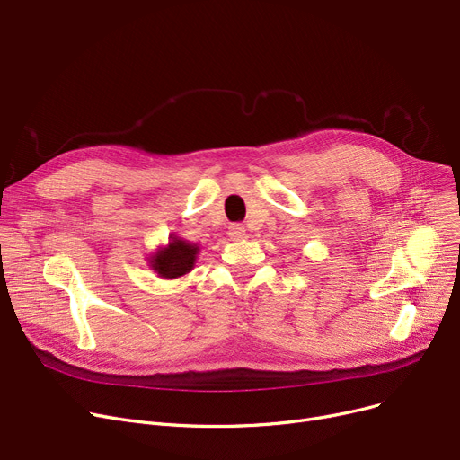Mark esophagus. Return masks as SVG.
Instances as JSON below:
<instances>
[{"label":"esophagus","mask_w":460,"mask_h":460,"mask_svg":"<svg viewBox=\"0 0 460 460\" xmlns=\"http://www.w3.org/2000/svg\"><path fill=\"white\" fill-rule=\"evenodd\" d=\"M229 236H231L233 240L244 238V236H246V227H244L243 224H231V226H229Z\"/></svg>","instance_id":"esophagus-1"}]
</instances>
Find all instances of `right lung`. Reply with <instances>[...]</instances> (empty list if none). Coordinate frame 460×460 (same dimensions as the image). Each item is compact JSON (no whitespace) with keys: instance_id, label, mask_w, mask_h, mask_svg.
<instances>
[{"instance_id":"right-lung-1","label":"right lung","mask_w":460,"mask_h":460,"mask_svg":"<svg viewBox=\"0 0 460 460\" xmlns=\"http://www.w3.org/2000/svg\"><path fill=\"white\" fill-rule=\"evenodd\" d=\"M169 238H172L169 240V244L158 250L156 253H153L149 262H151V269L158 272L160 278L173 279L188 274L193 269V264H196V259L199 253V246L190 244L179 236H169Z\"/></svg>"}]
</instances>
